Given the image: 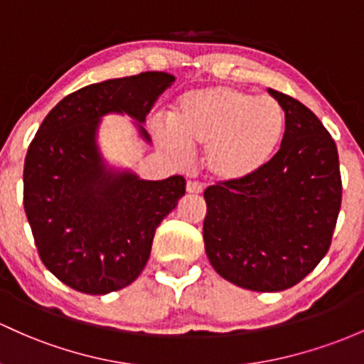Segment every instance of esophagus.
Returning a JSON list of instances; mask_svg holds the SVG:
<instances>
[{
    "instance_id": "esophagus-1",
    "label": "esophagus",
    "mask_w": 364,
    "mask_h": 364,
    "mask_svg": "<svg viewBox=\"0 0 364 364\" xmlns=\"http://www.w3.org/2000/svg\"><path fill=\"white\" fill-rule=\"evenodd\" d=\"M186 191L189 194H201L203 193V186L199 182H194V181H189L186 186Z\"/></svg>"
}]
</instances>
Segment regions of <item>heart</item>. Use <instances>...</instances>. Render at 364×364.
I'll list each match as a JSON object with an SVG mask.
<instances>
[{
	"mask_svg": "<svg viewBox=\"0 0 364 364\" xmlns=\"http://www.w3.org/2000/svg\"><path fill=\"white\" fill-rule=\"evenodd\" d=\"M284 132L287 116L274 99L217 85L183 93L171 112V130L159 132V142L173 154L206 149L213 181L241 183L274 161Z\"/></svg>",
	"mask_w": 364,
	"mask_h": 364,
	"instance_id": "heart-1",
	"label": "heart"
}]
</instances>
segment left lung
I'll return each instance as SVG.
<instances>
[{
	"label": "left lung",
	"mask_w": 364,
	"mask_h": 364,
	"mask_svg": "<svg viewBox=\"0 0 364 364\" xmlns=\"http://www.w3.org/2000/svg\"><path fill=\"white\" fill-rule=\"evenodd\" d=\"M267 92L287 116L274 161L252 181L205 191L206 257L224 279L253 291L287 290L314 271L342 203L331 135L299 100Z\"/></svg>",
	"instance_id": "left-lung-1"
}]
</instances>
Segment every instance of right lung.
Wrapping results in <instances>:
<instances>
[{"label": "right lung", "instance_id": "obj_1", "mask_svg": "<svg viewBox=\"0 0 364 364\" xmlns=\"http://www.w3.org/2000/svg\"><path fill=\"white\" fill-rule=\"evenodd\" d=\"M173 74L112 77L64 97L43 119L24 165V208L43 264L68 287L105 295L139 277L158 225L186 181H144L111 165L99 146L104 116H128L146 144V116Z\"/></svg>", "mask_w": 364, "mask_h": 364}]
</instances>
